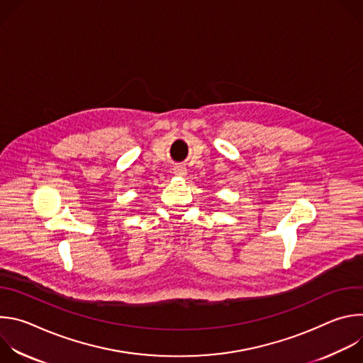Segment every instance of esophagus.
Returning a JSON list of instances; mask_svg holds the SVG:
<instances>
[{
  "label": "esophagus",
  "mask_w": 363,
  "mask_h": 363,
  "mask_svg": "<svg viewBox=\"0 0 363 363\" xmlns=\"http://www.w3.org/2000/svg\"><path fill=\"white\" fill-rule=\"evenodd\" d=\"M174 174L178 175V177H185L186 175V168L184 165H177L174 168Z\"/></svg>",
  "instance_id": "obj_1"
}]
</instances>
